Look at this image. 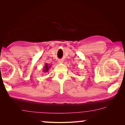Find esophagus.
I'll use <instances>...</instances> for the list:
<instances>
[{
    "mask_svg": "<svg viewBox=\"0 0 125 125\" xmlns=\"http://www.w3.org/2000/svg\"><path fill=\"white\" fill-rule=\"evenodd\" d=\"M58 63H63V61L62 60H59L58 61Z\"/></svg>",
    "mask_w": 125,
    "mask_h": 125,
    "instance_id": "1",
    "label": "esophagus"
}]
</instances>
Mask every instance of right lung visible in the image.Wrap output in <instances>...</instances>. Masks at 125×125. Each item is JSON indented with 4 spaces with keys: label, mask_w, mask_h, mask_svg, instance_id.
I'll return each instance as SVG.
<instances>
[{
    "label": "right lung",
    "mask_w": 125,
    "mask_h": 125,
    "mask_svg": "<svg viewBox=\"0 0 125 125\" xmlns=\"http://www.w3.org/2000/svg\"><path fill=\"white\" fill-rule=\"evenodd\" d=\"M51 65L50 64H47V63H46L45 64V66L43 68V72L44 73H47L49 71L50 68H51Z\"/></svg>",
    "instance_id": "1"
}]
</instances>
